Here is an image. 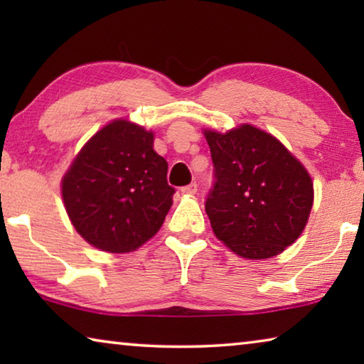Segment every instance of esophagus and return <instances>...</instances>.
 Here are the masks:
<instances>
[{"instance_id":"34e87169","label":"esophagus","mask_w":364,"mask_h":364,"mask_svg":"<svg viewBox=\"0 0 364 364\" xmlns=\"http://www.w3.org/2000/svg\"><path fill=\"white\" fill-rule=\"evenodd\" d=\"M181 193L183 194H196L197 193V184L191 183V184H188V186H183Z\"/></svg>"}]
</instances>
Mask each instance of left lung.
I'll use <instances>...</instances> for the list:
<instances>
[{
  "label": "left lung",
  "mask_w": 364,
  "mask_h": 364,
  "mask_svg": "<svg viewBox=\"0 0 364 364\" xmlns=\"http://www.w3.org/2000/svg\"><path fill=\"white\" fill-rule=\"evenodd\" d=\"M204 134L215 168L205 200L215 236L250 260L281 254L310 217L308 171L278 139L252 125Z\"/></svg>",
  "instance_id": "1"
}]
</instances>
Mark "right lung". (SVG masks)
Returning <instances> with one entry per match:
<instances>
[{"label": "right lung", "instance_id": "obj_1", "mask_svg": "<svg viewBox=\"0 0 364 364\" xmlns=\"http://www.w3.org/2000/svg\"><path fill=\"white\" fill-rule=\"evenodd\" d=\"M168 164L154 151V134L114 120L83 146L63 178L72 225L86 242L125 254L156 234L171 207L175 188Z\"/></svg>", "mask_w": 364, "mask_h": 364}]
</instances>
